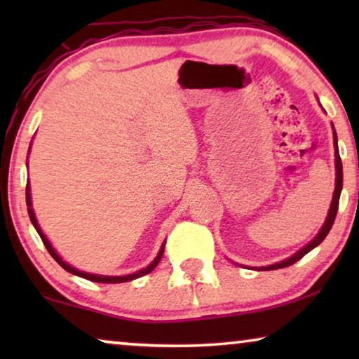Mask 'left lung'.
Segmentation results:
<instances>
[{
  "instance_id": "left-lung-1",
  "label": "left lung",
  "mask_w": 359,
  "mask_h": 359,
  "mask_svg": "<svg viewBox=\"0 0 359 359\" xmlns=\"http://www.w3.org/2000/svg\"><path fill=\"white\" fill-rule=\"evenodd\" d=\"M332 126V139H334V156H336V187H334V193H332V201L330 205V210H327V215L325 218V223L323 226L320 228V231L317 233V236L309 242L307 245H304L302 248H299L294 255H291L290 258L283 259V261H278V263L274 264H269V266H261V267H253V269H258V271H272V269H280V267H287L294 264L296 261H299L304 255H307L311 250H313L315 247L320 245L321 242L325 241V238L330 233V229L332 228V223L336 220V214H337V209H339V198H340V191H342V180H344V175H342V161H340V155H339V145H337V135H336V130H334V125Z\"/></svg>"
}]
</instances>
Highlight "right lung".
<instances>
[{"instance_id": "right-lung-1", "label": "right lung", "mask_w": 359, "mask_h": 359, "mask_svg": "<svg viewBox=\"0 0 359 359\" xmlns=\"http://www.w3.org/2000/svg\"><path fill=\"white\" fill-rule=\"evenodd\" d=\"M29 149H32V145H29ZM29 149H28V154H29ZM27 166H28V163H27ZM27 208H28L29 220H32L34 229L38 231V234L41 236V239H42V242H44V245H46V248L48 250V253L52 255V258L55 259L57 263H58L60 266H62L65 271H68V272H71V274L79 276V277H82V278H87V280L100 282V283H121V282H130V280H135V278L142 277V276L149 274V272L154 271L155 267H156V264L160 263V259H161V257H163V252H165L166 241H163V244H161V247H160V252H158V255L155 257V259L151 261V263H150L149 266H145V267H142L141 271H136V272H133V274H126V276H98V274H92V272H83V271H79V269H76V267H72L71 264L66 263V261H63V258L60 257V255L57 253L55 248L52 247L50 241L47 239V236H46L44 233H42V229H41V226H39L38 220H36V215H34V210H33V203H32V188H29V180L27 182Z\"/></svg>"}]
</instances>
